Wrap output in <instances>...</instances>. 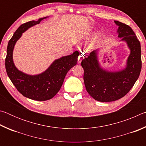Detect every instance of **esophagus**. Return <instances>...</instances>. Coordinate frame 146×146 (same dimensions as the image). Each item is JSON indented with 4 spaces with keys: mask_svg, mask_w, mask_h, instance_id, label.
Here are the masks:
<instances>
[{
    "mask_svg": "<svg viewBox=\"0 0 146 146\" xmlns=\"http://www.w3.org/2000/svg\"><path fill=\"white\" fill-rule=\"evenodd\" d=\"M84 57L83 55L82 56H79V57H78V63H80L82 59H84Z\"/></svg>",
    "mask_w": 146,
    "mask_h": 146,
    "instance_id": "1",
    "label": "esophagus"
}]
</instances>
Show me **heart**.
<instances>
[{"mask_svg":"<svg viewBox=\"0 0 146 146\" xmlns=\"http://www.w3.org/2000/svg\"><path fill=\"white\" fill-rule=\"evenodd\" d=\"M98 36H99V33H97V35H95V38H98Z\"/></svg>","mask_w":146,"mask_h":146,"instance_id":"1","label":"heart"}]
</instances>
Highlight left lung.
<instances>
[{
  "label": "left lung",
  "instance_id": "8db88e82",
  "mask_svg": "<svg viewBox=\"0 0 146 146\" xmlns=\"http://www.w3.org/2000/svg\"><path fill=\"white\" fill-rule=\"evenodd\" d=\"M118 26V37L126 42L130 49L126 67L118 71H108L101 68L97 49L85 55L81 66L84 71V81L88 93L99 102H112L126 95L139 77L142 68L141 47L134 31L128 25L115 21Z\"/></svg>",
  "mask_w": 146,
  "mask_h": 146
}]
</instances>
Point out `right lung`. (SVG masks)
<instances>
[{
  "instance_id": "add662e5",
  "label": "right lung",
  "mask_w": 146,
  "mask_h": 146,
  "mask_svg": "<svg viewBox=\"0 0 146 146\" xmlns=\"http://www.w3.org/2000/svg\"><path fill=\"white\" fill-rule=\"evenodd\" d=\"M46 18L47 17L39 19L37 21L28 22L17 29L8 42L5 60L7 74L17 90L25 97L38 101L48 100L56 95L60 90L68 71L77 63L79 55L78 51H76L70 55L56 59L44 72L36 75H28L15 67L13 60V51L17 41L24 31Z\"/></svg>"
}]
</instances>
